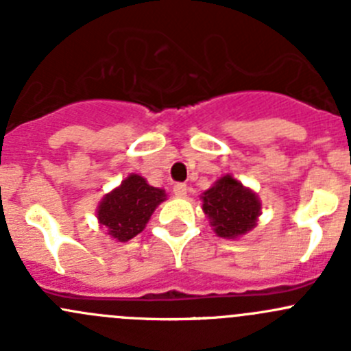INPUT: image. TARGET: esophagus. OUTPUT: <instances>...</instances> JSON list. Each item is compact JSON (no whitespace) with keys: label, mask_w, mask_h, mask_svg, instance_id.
Listing matches in <instances>:
<instances>
[{"label":"esophagus","mask_w":351,"mask_h":351,"mask_svg":"<svg viewBox=\"0 0 351 351\" xmlns=\"http://www.w3.org/2000/svg\"><path fill=\"white\" fill-rule=\"evenodd\" d=\"M173 193H175V195L180 197V198L186 197V185H185V183H176V185L173 186Z\"/></svg>","instance_id":"34e87169"}]
</instances>
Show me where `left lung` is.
<instances>
[{"mask_svg": "<svg viewBox=\"0 0 351 351\" xmlns=\"http://www.w3.org/2000/svg\"><path fill=\"white\" fill-rule=\"evenodd\" d=\"M202 208L221 238H241L256 226L261 214L260 198L241 182L226 175L202 193Z\"/></svg>", "mask_w": 351, "mask_h": 351, "instance_id": "left-lung-1", "label": "left lung"}]
</instances>
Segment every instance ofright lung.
Segmentation results:
<instances>
[{
    "label": "right lung",
    "mask_w": 351,
    "mask_h": 351,
    "mask_svg": "<svg viewBox=\"0 0 351 351\" xmlns=\"http://www.w3.org/2000/svg\"><path fill=\"white\" fill-rule=\"evenodd\" d=\"M162 200H166L165 190L151 186L146 178L132 173L100 202L98 222L113 239L125 243L143 232Z\"/></svg>",
    "instance_id": "1"
}]
</instances>
